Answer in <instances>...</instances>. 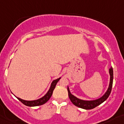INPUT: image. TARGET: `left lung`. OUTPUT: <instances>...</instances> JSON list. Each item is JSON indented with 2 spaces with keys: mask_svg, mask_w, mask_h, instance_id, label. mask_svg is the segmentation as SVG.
<instances>
[{
  "mask_svg": "<svg viewBox=\"0 0 124 124\" xmlns=\"http://www.w3.org/2000/svg\"><path fill=\"white\" fill-rule=\"evenodd\" d=\"M109 74H110V83H109V86L108 87L107 92L105 93V94L101 97V98L98 99H96L94 101H84L79 99L77 97H76L75 96H73V94H71L69 89L68 87V96L70 97V100L72 102L74 106H77V107H79V108H82L84 109H92L95 108L96 107L102 104V102L105 101L106 99L109 97V95H110V93H111L112 87V83H113V69L112 68H110L109 69Z\"/></svg>",
  "mask_w": 124,
  "mask_h": 124,
  "instance_id": "left-lung-1",
  "label": "left lung"
}]
</instances>
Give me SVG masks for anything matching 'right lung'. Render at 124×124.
I'll return each instance as SVG.
<instances>
[{"instance_id": "add662e5", "label": "right lung", "mask_w": 124, "mask_h": 124, "mask_svg": "<svg viewBox=\"0 0 124 124\" xmlns=\"http://www.w3.org/2000/svg\"><path fill=\"white\" fill-rule=\"evenodd\" d=\"M60 78H61L57 79L54 80V81L52 82V83H51V87H50V89H49V91H48V93H47L43 97L40 98V99H37V100L35 101H25L23 100V99H20L18 97H17V99H18L20 101L22 102L24 105L27 106H30V107L41 106V105L44 104H45V103L50 99L51 96H52L53 90H54V88H55L56 85L57 83L59 81V80L60 79Z\"/></svg>"}]
</instances>
